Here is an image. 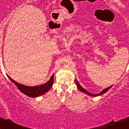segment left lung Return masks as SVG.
Listing matches in <instances>:
<instances>
[{"label": "left lung", "instance_id": "obj_1", "mask_svg": "<svg viewBox=\"0 0 129 129\" xmlns=\"http://www.w3.org/2000/svg\"><path fill=\"white\" fill-rule=\"evenodd\" d=\"M75 81H76V85H77V87H78V88L79 90H80V91H82V92H85V94H88V95H89V96H100V95L102 94L105 93V92H106L107 91H108V90H109V89H111V87H112V85H111V86H110V87H109L106 88V89H104V90H102V92H100V93L97 94H91V93H90V92H88L87 90H85V89H83V87H81L80 85V83H79L76 80H75Z\"/></svg>", "mask_w": 129, "mask_h": 129}]
</instances>
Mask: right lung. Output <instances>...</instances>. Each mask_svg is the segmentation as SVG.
<instances>
[{
	"mask_svg": "<svg viewBox=\"0 0 129 129\" xmlns=\"http://www.w3.org/2000/svg\"><path fill=\"white\" fill-rule=\"evenodd\" d=\"M8 76L10 79V80L16 85V86L17 87V88L22 93L29 96V97H33V98L41 96L42 94H44L46 92H47L51 88V87L53 86V82H54V74H53L51 76V77L50 80L47 83L41 85H39V86L29 87L26 86V85H24L20 84V83H18L16 81L13 80L9 76Z\"/></svg>",
	"mask_w": 129,
	"mask_h": 129,
	"instance_id": "1",
	"label": "right lung"
}]
</instances>
